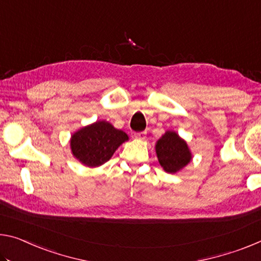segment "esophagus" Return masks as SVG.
Here are the masks:
<instances>
[{"mask_svg":"<svg viewBox=\"0 0 261 261\" xmlns=\"http://www.w3.org/2000/svg\"><path fill=\"white\" fill-rule=\"evenodd\" d=\"M145 135L146 132H136L135 137L137 139H145Z\"/></svg>","mask_w":261,"mask_h":261,"instance_id":"esophagus-1","label":"esophagus"}]
</instances>
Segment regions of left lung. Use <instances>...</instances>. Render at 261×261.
Here are the masks:
<instances>
[{"label": "left lung", "mask_w": 261, "mask_h": 261, "mask_svg": "<svg viewBox=\"0 0 261 261\" xmlns=\"http://www.w3.org/2000/svg\"><path fill=\"white\" fill-rule=\"evenodd\" d=\"M155 152L161 167L168 173L180 171L192 159L187 144L173 131H167L158 140Z\"/></svg>", "instance_id": "1"}]
</instances>
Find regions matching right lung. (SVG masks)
Masks as SVG:
<instances>
[{
  "mask_svg": "<svg viewBox=\"0 0 261 261\" xmlns=\"http://www.w3.org/2000/svg\"><path fill=\"white\" fill-rule=\"evenodd\" d=\"M127 135L117 130L108 122H96L82 127L72 136L71 148L73 155L87 166H100L113 156Z\"/></svg>",
  "mask_w": 261,
  "mask_h": 261,
  "instance_id": "right-lung-1",
  "label": "right lung"
}]
</instances>
